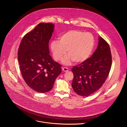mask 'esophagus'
Instances as JSON below:
<instances>
[{"instance_id":"1","label":"esophagus","mask_w":127,"mask_h":127,"mask_svg":"<svg viewBox=\"0 0 127 127\" xmlns=\"http://www.w3.org/2000/svg\"><path fill=\"white\" fill-rule=\"evenodd\" d=\"M62 70L64 72H67V71H68L69 70V69L67 67H62Z\"/></svg>"}]
</instances>
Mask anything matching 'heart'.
Returning a JSON list of instances; mask_svg holds the SVG:
<instances>
[{
	"mask_svg": "<svg viewBox=\"0 0 127 127\" xmlns=\"http://www.w3.org/2000/svg\"><path fill=\"white\" fill-rule=\"evenodd\" d=\"M95 45V38L92 33L80 30H70L62 33L58 41L53 40L50 43V50L53 58L59 61L65 56L62 63L69 65L74 61L81 63L86 61L91 54Z\"/></svg>",
	"mask_w": 127,
	"mask_h": 127,
	"instance_id": "heart-1",
	"label": "heart"
}]
</instances>
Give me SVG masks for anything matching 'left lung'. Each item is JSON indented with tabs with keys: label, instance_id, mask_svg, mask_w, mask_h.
<instances>
[{
	"label": "left lung",
	"instance_id": "1",
	"mask_svg": "<svg viewBox=\"0 0 127 127\" xmlns=\"http://www.w3.org/2000/svg\"><path fill=\"white\" fill-rule=\"evenodd\" d=\"M112 54L108 43L101 37L92 57L72 68L74 77L72 87L77 95L88 96L102 86L112 66Z\"/></svg>",
	"mask_w": 127,
	"mask_h": 127
}]
</instances>
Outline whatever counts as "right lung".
I'll list each match as a JSON object with an SVG mask.
<instances>
[{"mask_svg":"<svg viewBox=\"0 0 127 127\" xmlns=\"http://www.w3.org/2000/svg\"><path fill=\"white\" fill-rule=\"evenodd\" d=\"M52 23L39 24L23 37L18 51V61L22 76L34 91L44 93L51 90L61 65L50 55L49 42L54 32Z\"/></svg>","mask_w":127,"mask_h":127,"instance_id":"1","label":"right lung"}]
</instances>
